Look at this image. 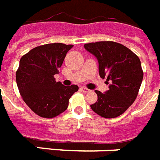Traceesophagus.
Instances as JSON below:
<instances>
[{
	"label": "esophagus",
	"instance_id": "34e87169",
	"mask_svg": "<svg viewBox=\"0 0 160 160\" xmlns=\"http://www.w3.org/2000/svg\"><path fill=\"white\" fill-rule=\"evenodd\" d=\"M80 91H82V92H84V93H88V92H90V90L87 88H85V87H81V88H80Z\"/></svg>",
	"mask_w": 160,
	"mask_h": 160
}]
</instances>
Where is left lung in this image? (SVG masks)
Masks as SVG:
<instances>
[{
  "mask_svg": "<svg viewBox=\"0 0 160 160\" xmlns=\"http://www.w3.org/2000/svg\"><path fill=\"white\" fill-rule=\"evenodd\" d=\"M84 47L97 58L101 78L111 81L107 92L95 91L98 99L91 105V109L105 118L122 115L136 100L142 84L139 58L128 48L112 41L90 42Z\"/></svg>",
  "mask_w": 160,
  "mask_h": 160,
  "instance_id": "1",
  "label": "left lung"
}]
</instances>
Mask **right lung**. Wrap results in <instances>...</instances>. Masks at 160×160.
I'll list each match as a JSON object with an SVG mask.
<instances>
[{
	"mask_svg": "<svg viewBox=\"0 0 160 160\" xmlns=\"http://www.w3.org/2000/svg\"><path fill=\"white\" fill-rule=\"evenodd\" d=\"M73 45L61 42L41 45L20 59L16 80L22 100L37 115L55 118L69 106V98L78 85L64 86L54 78Z\"/></svg>",
	"mask_w": 160,
	"mask_h": 160,
	"instance_id": "right-lung-1",
	"label": "right lung"
}]
</instances>
